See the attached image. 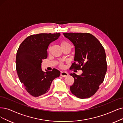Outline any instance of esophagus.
I'll use <instances>...</instances> for the list:
<instances>
[{
    "label": "esophagus",
    "mask_w": 123,
    "mask_h": 123,
    "mask_svg": "<svg viewBox=\"0 0 123 123\" xmlns=\"http://www.w3.org/2000/svg\"><path fill=\"white\" fill-rule=\"evenodd\" d=\"M61 76L62 77H66L68 76V73L66 72H61Z\"/></svg>",
    "instance_id": "1"
}]
</instances>
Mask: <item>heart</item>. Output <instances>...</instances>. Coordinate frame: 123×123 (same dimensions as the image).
Instances as JSON below:
<instances>
[{
  "label": "heart",
  "instance_id": "b5f03b06",
  "mask_svg": "<svg viewBox=\"0 0 123 123\" xmlns=\"http://www.w3.org/2000/svg\"><path fill=\"white\" fill-rule=\"evenodd\" d=\"M67 44H68V43L67 42H66V41H62L61 43V46H63V45H64Z\"/></svg>",
  "mask_w": 123,
  "mask_h": 123
}]
</instances>
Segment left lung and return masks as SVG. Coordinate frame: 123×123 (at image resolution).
<instances>
[{
  "label": "left lung",
  "instance_id": "8db88e82",
  "mask_svg": "<svg viewBox=\"0 0 123 123\" xmlns=\"http://www.w3.org/2000/svg\"><path fill=\"white\" fill-rule=\"evenodd\" d=\"M63 34L75 46V62L71 68L82 71L80 75L70 74L74 79V84L70 87L71 91L79 98L90 97L99 89L106 72L105 49L98 40L91 34Z\"/></svg>",
  "mask_w": 123,
  "mask_h": 123
}]
</instances>
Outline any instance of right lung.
<instances>
[{
    "label": "right lung",
    "mask_w": 123,
    "mask_h": 123,
    "mask_svg": "<svg viewBox=\"0 0 123 123\" xmlns=\"http://www.w3.org/2000/svg\"><path fill=\"white\" fill-rule=\"evenodd\" d=\"M60 33H41L27 37L19 45L16 56V70L21 82L27 92L38 97L50 89L52 81L60 76V71L43 72L42 60L47 57V49L52 42L60 36Z\"/></svg>",
    "instance_id": "1"
}]
</instances>
